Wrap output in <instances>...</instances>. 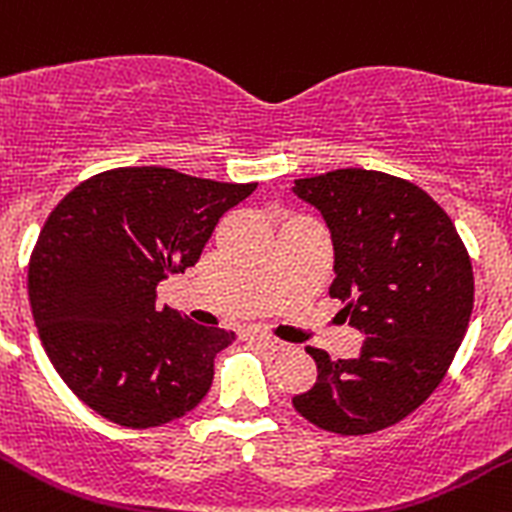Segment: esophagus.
<instances>
[{"label": "esophagus", "mask_w": 512, "mask_h": 512, "mask_svg": "<svg viewBox=\"0 0 512 512\" xmlns=\"http://www.w3.org/2000/svg\"><path fill=\"white\" fill-rule=\"evenodd\" d=\"M250 338H257V341H260L262 346L272 348V351H285V348H288V343H285V341H278V338L267 336V333H257V331H250Z\"/></svg>", "instance_id": "obj_1"}]
</instances>
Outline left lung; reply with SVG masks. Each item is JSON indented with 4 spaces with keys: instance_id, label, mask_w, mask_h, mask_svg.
Instances as JSON below:
<instances>
[{
    "instance_id": "obj_1",
    "label": "left lung",
    "mask_w": 512,
    "mask_h": 512,
    "mask_svg": "<svg viewBox=\"0 0 512 512\" xmlns=\"http://www.w3.org/2000/svg\"><path fill=\"white\" fill-rule=\"evenodd\" d=\"M293 191L326 219L328 293L366 336L338 361L305 348L318 379L293 407L326 432L374 434L409 417L450 369L475 303L470 255L447 212L399 176L336 169L295 179Z\"/></svg>"
}]
</instances>
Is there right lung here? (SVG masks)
Returning a JSON list of instances; mask_svg holds the SVG:
<instances>
[{"mask_svg":"<svg viewBox=\"0 0 512 512\" xmlns=\"http://www.w3.org/2000/svg\"><path fill=\"white\" fill-rule=\"evenodd\" d=\"M255 186L126 166L52 209L30 257L32 318L60 379L95 414L148 429L207 396L234 333L159 308L156 285L194 265L219 217Z\"/></svg>","mask_w":512,"mask_h":512,"instance_id":"1","label":"right lung"}]
</instances>
